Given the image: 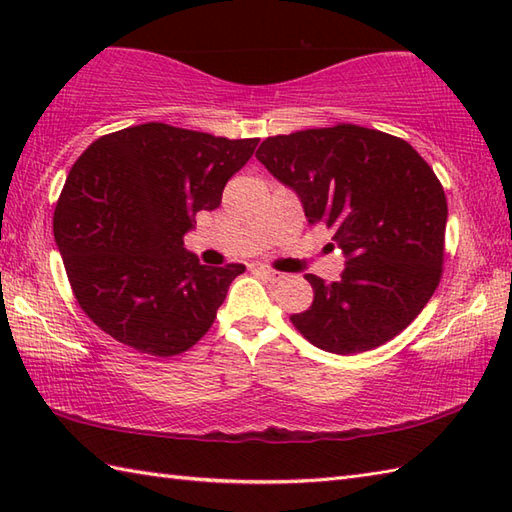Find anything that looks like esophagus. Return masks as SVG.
Wrapping results in <instances>:
<instances>
[{"label":"esophagus","instance_id":"34e87169","mask_svg":"<svg viewBox=\"0 0 512 512\" xmlns=\"http://www.w3.org/2000/svg\"><path fill=\"white\" fill-rule=\"evenodd\" d=\"M257 273H262V275H266L268 279H273V281H279V279H284V275L281 273H277V270H273V268H268V266H264V264H255L253 266Z\"/></svg>","mask_w":512,"mask_h":512}]
</instances>
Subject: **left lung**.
Segmentation results:
<instances>
[{
	"label": "left lung",
	"mask_w": 512,
	"mask_h": 512,
	"mask_svg": "<svg viewBox=\"0 0 512 512\" xmlns=\"http://www.w3.org/2000/svg\"><path fill=\"white\" fill-rule=\"evenodd\" d=\"M255 156L345 255L339 281L306 275L314 301L295 328L334 354L394 339L440 284L447 198L433 169L405 140L358 125L266 138Z\"/></svg>",
	"instance_id": "8db88e82"
}]
</instances>
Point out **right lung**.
<instances>
[{"label": "right lung", "instance_id": "1", "mask_svg": "<svg viewBox=\"0 0 512 512\" xmlns=\"http://www.w3.org/2000/svg\"><path fill=\"white\" fill-rule=\"evenodd\" d=\"M257 138L165 123L101 136L74 162L54 211V242L83 312L138 352L173 356L209 332L242 264L204 266L182 237L213 211Z\"/></svg>", "mask_w": 512, "mask_h": 512}]
</instances>
